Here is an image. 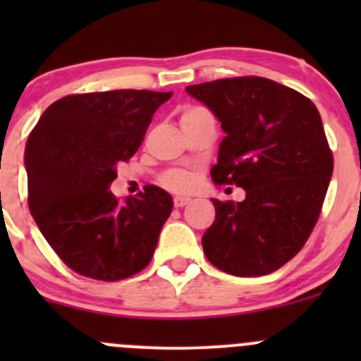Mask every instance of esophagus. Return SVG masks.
I'll return each instance as SVG.
<instances>
[{
	"label": "esophagus",
	"instance_id": "esophagus-1",
	"mask_svg": "<svg viewBox=\"0 0 361 361\" xmlns=\"http://www.w3.org/2000/svg\"><path fill=\"white\" fill-rule=\"evenodd\" d=\"M188 202H190V197H187V195H176V197H174V206L176 207L187 206Z\"/></svg>",
	"mask_w": 361,
	"mask_h": 361
}]
</instances>
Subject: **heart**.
<instances>
[{"mask_svg": "<svg viewBox=\"0 0 361 361\" xmlns=\"http://www.w3.org/2000/svg\"><path fill=\"white\" fill-rule=\"evenodd\" d=\"M199 110H202V108H192V110H188L187 113ZM188 183H190V176H188L187 173H183V171H171V173H167L166 176L162 178V185L164 187L171 188V190H183V188L188 187Z\"/></svg>", "mask_w": 361, "mask_h": 361, "instance_id": "heart-1", "label": "heart"}]
</instances>
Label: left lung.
Here are the masks:
<instances>
[{
  "mask_svg": "<svg viewBox=\"0 0 361 361\" xmlns=\"http://www.w3.org/2000/svg\"><path fill=\"white\" fill-rule=\"evenodd\" d=\"M225 137L211 169L214 183L245 188V201L214 204L202 235L207 260L241 278L292 260L311 235L334 171L322 116L311 99L260 76L188 85Z\"/></svg>",
  "mask_w": 361,
  "mask_h": 361,
  "instance_id": "1",
  "label": "left lung"
}]
</instances>
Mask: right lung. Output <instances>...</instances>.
Returning a JSON list of instances; mask_svg holds the SVG:
<instances>
[{
	"label": "right lung",
	"instance_id": "add662e5",
	"mask_svg": "<svg viewBox=\"0 0 361 361\" xmlns=\"http://www.w3.org/2000/svg\"><path fill=\"white\" fill-rule=\"evenodd\" d=\"M171 94H73L50 104L29 134V211L47 243L78 274L118 281L150 264L173 199L147 185L137 197L118 202L110 185Z\"/></svg>",
	"mask_w": 361,
	"mask_h": 361
}]
</instances>
